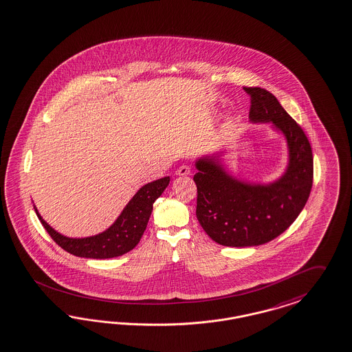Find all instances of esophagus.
<instances>
[{
  "instance_id": "obj_1",
  "label": "esophagus",
  "mask_w": 352,
  "mask_h": 352,
  "mask_svg": "<svg viewBox=\"0 0 352 352\" xmlns=\"http://www.w3.org/2000/svg\"><path fill=\"white\" fill-rule=\"evenodd\" d=\"M190 167H188V166H180L177 170H176V175L177 176H189L190 175Z\"/></svg>"
}]
</instances>
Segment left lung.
<instances>
[{
  "label": "left lung",
  "instance_id": "8db88e82",
  "mask_svg": "<svg viewBox=\"0 0 352 352\" xmlns=\"http://www.w3.org/2000/svg\"><path fill=\"white\" fill-rule=\"evenodd\" d=\"M244 90L250 95V122H272L285 135L288 163L279 179L260 184L232 176L221 163L223 153L195 160L197 219L224 247H257L283 234L299 217L312 189V148L302 129L272 92L261 87Z\"/></svg>",
  "mask_w": 352,
  "mask_h": 352
}]
</instances>
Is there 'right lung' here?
Returning a JSON list of instances; mask_svg holds the SVG:
<instances>
[{
    "mask_svg": "<svg viewBox=\"0 0 352 352\" xmlns=\"http://www.w3.org/2000/svg\"><path fill=\"white\" fill-rule=\"evenodd\" d=\"M170 184V176L159 179L155 182L144 185L135 195H133L128 205L121 211L115 223L100 234L89 237H67L57 232L52 227L41 218L39 211L35 208L36 215L47 230V232L54 240L56 244L66 250L70 254L85 258L104 260L113 258L128 253L135 247L144 230L147 221L150 219L153 205L159 198L164 189Z\"/></svg>",
    "mask_w": 352,
    "mask_h": 352,
    "instance_id": "add662e5",
    "label": "right lung"
}]
</instances>
